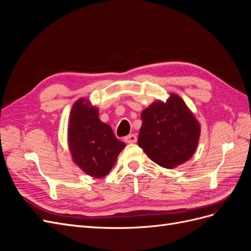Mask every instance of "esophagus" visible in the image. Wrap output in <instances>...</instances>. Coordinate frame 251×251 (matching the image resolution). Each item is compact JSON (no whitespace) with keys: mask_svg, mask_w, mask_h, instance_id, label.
Segmentation results:
<instances>
[{"mask_svg":"<svg viewBox=\"0 0 251 251\" xmlns=\"http://www.w3.org/2000/svg\"><path fill=\"white\" fill-rule=\"evenodd\" d=\"M125 141L126 143H135L136 141H137V136H136L135 134L127 135L126 137H125Z\"/></svg>","mask_w":251,"mask_h":251,"instance_id":"1","label":"esophagus"}]
</instances>
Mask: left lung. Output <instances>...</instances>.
Listing matches in <instances>:
<instances>
[{
	"mask_svg": "<svg viewBox=\"0 0 251 251\" xmlns=\"http://www.w3.org/2000/svg\"><path fill=\"white\" fill-rule=\"evenodd\" d=\"M138 146L151 160L165 169L186 162L197 150L201 127L182 98L172 93L141 113Z\"/></svg>",
	"mask_w": 251,
	"mask_h": 251,
	"instance_id": "8db88e82",
	"label": "left lung"
}]
</instances>
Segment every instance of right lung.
<instances>
[{"label": "right lung", "instance_id": "obj_1", "mask_svg": "<svg viewBox=\"0 0 251 251\" xmlns=\"http://www.w3.org/2000/svg\"><path fill=\"white\" fill-rule=\"evenodd\" d=\"M98 109L85 98L75 101L70 112L68 142L73 162L91 177L102 178L126 147L109 125L98 118Z\"/></svg>", "mask_w": 251, "mask_h": 251}]
</instances>
